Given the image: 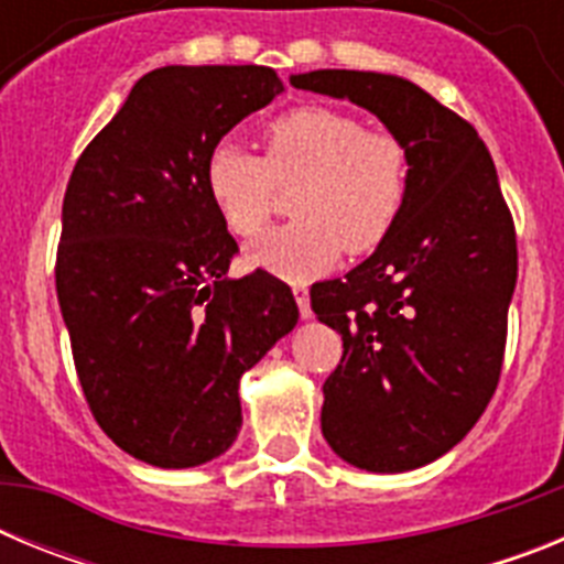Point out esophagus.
Here are the masks:
<instances>
[{
  "mask_svg": "<svg viewBox=\"0 0 564 564\" xmlns=\"http://www.w3.org/2000/svg\"><path fill=\"white\" fill-rule=\"evenodd\" d=\"M293 299H296L302 318H311L313 311H311V293H307V288L305 285H293Z\"/></svg>",
  "mask_w": 564,
  "mask_h": 564,
  "instance_id": "obj_1",
  "label": "esophagus"
}]
</instances>
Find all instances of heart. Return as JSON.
I'll use <instances>...</instances> for the list:
<instances>
[{
  "mask_svg": "<svg viewBox=\"0 0 564 564\" xmlns=\"http://www.w3.org/2000/svg\"><path fill=\"white\" fill-rule=\"evenodd\" d=\"M265 154L220 141L206 158V192L228 231L257 239L271 223L276 188H292L288 226L251 248L257 268L291 282L327 271L338 257L372 253L390 237L410 194V149L387 129L333 107H296L262 129Z\"/></svg>",
  "mask_w": 564,
  "mask_h": 564,
  "instance_id": "obj_1",
  "label": "heart"
}]
</instances>
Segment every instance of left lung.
<instances>
[{
  "label": "left lung",
  "mask_w": 564,
  "mask_h": 564,
  "mask_svg": "<svg viewBox=\"0 0 564 564\" xmlns=\"http://www.w3.org/2000/svg\"><path fill=\"white\" fill-rule=\"evenodd\" d=\"M296 89L370 109L410 149L395 228L344 279L311 288L341 333L322 432L367 471H410L460 443L497 390L517 285L514 217L486 143L417 84L361 69L291 76Z\"/></svg>",
  "instance_id": "left-lung-1"
}]
</instances>
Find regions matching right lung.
Returning <instances> with one entry per match:
<instances>
[{"label": "right lung", "mask_w": 564, "mask_h": 564, "mask_svg": "<svg viewBox=\"0 0 564 564\" xmlns=\"http://www.w3.org/2000/svg\"><path fill=\"white\" fill-rule=\"evenodd\" d=\"M282 93L271 67L152 69L69 174L56 293L89 412L161 468L223 455L242 426L239 378L296 327L268 271L228 279L237 239L206 192V158Z\"/></svg>", "instance_id": "1"}]
</instances>
